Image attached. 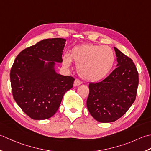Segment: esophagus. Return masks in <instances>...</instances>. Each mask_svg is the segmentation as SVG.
I'll list each match as a JSON object with an SVG mask.
<instances>
[{
	"label": "esophagus",
	"instance_id": "esophagus-1",
	"mask_svg": "<svg viewBox=\"0 0 151 151\" xmlns=\"http://www.w3.org/2000/svg\"><path fill=\"white\" fill-rule=\"evenodd\" d=\"M82 83L81 81H80L79 79H76L74 82H73V85L74 86H78Z\"/></svg>",
	"mask_w": 151,
	"mask_h": 151
}]
</instances>
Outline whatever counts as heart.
Instances as JSON below:
<instances>
[{"label":"heart","instance_id":"b5f03b06","mask_svg":"<svg viewBox=\"0 0 151 151\" xmlns=\"http://www.w3.org/2000/svg\"><path fill=\"white\" fill-rule=\"evenodd\" d=\"M72 60L77 64L78 74L86 80L96 81L109 74L115 64L114 51L108 46L83 44L75 46L64 55L63 63L70 67Z\"/></svg>","mask_w":151,"mask_h":151}]
</instances>
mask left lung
I'll use <instances>...</instances> for the list:
<instances>
[{
    "label": "left lung",
    "instance_id": "1",
    "mask_svg": "<svg viewBox=\"0 0 151 151\" xmlns=\"http://www.w3.org/2000/svg\"><path fill=\"white\" fill-rule=\"evenodd\" d=\"M116 68L102 81L89 83L87 106L93 117L111 122L124 115L136 100L139 76L130 57L114 47Z\"/></svg>",
    "mask_w": 151,
    "mask_h": 151
}]
</instances>
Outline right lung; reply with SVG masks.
<instances>
[{
	"label": "right lung",
	"instance_id": "obj_1",
	"mask_svg": "<svg viewBox=\"0 0 151 151\" xmlns=\"http://www.w3.org/2000/svg\"><path fill=\"white\" fill-rule=\"evenodd\" d=\"M66 40L45 39L17 55L10 71L12 91L23 111L35 120L51 117L75 79L55 72V62H63ZM42 59L41 60L40 58ZM45 60L49 61L46 64Z\"/></svg>",
	"mask_w": 151,
	"mask_h": 151
}]
</instances>
